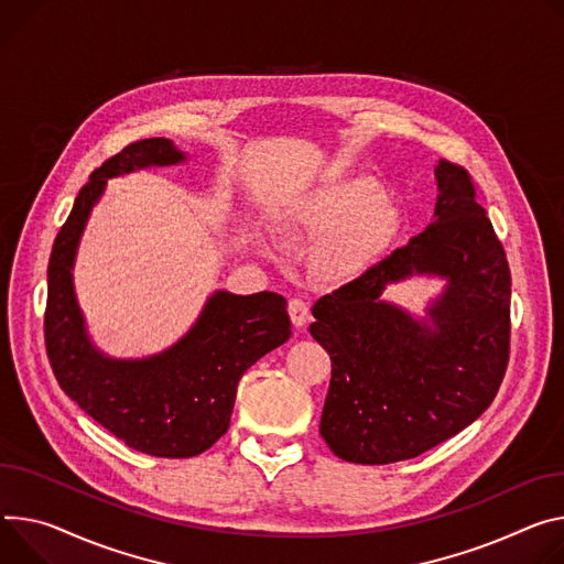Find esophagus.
I'll use <instances>...</instances> for the list:
<instances>
[{
    "mask_svg": "<svg viewBox=\"0 0 564 564\" xmlns=\"http://www.w3.org/2000/svg\"><path fill=\"white\" fill-rule=\"evenodd\" d=\"M288 313H290V319L296 328L305 326V322H308V315H311V308H308V301H303L299 296H292L288 301Z\"/></svg>",
    "mask_w": 564,
    "mask_h": 564,
    "instance_id": "1",
    "label": "esophagus"
}]
</instances>
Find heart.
I'll return each mask as SVG.
<instances>
[{
    "label": "heart",
    "mask_w": 564,
    "mask_h": 564,
    "mask_svg": "<svg viewBox=\"0 0 564 564\" xmlns=\"http://www.w3.org/2000/svg\"><path fill=\"white\" fill-rule=\"evenodd\" d=\"M292 223L322 234L315 268L324 279L344 281L369 270L389 249L400 227V209L373 177L355 175L326 182L299 199Z\"/></svg>",
    "instance_id": "b5f03b06"
}]
</instances>
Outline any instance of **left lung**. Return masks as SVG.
<instances>
[{"mask_svg": "<svg viewBox=\"0 0 564 564\" xmlns=\"http://www.w3.org/2000/svg\"><path fill=\"white\" fill-rule=\"evenodd\" d=\"M434 223L362 276L313 305L311 335L333 373L319 432L350 464L414 458L477 421L510 350V270L464 166L441 160ZM438 275L446 288L416 321L387 284Z\"/></svg>", "mask_w": 564, "mask_h": 564, "instance_id": "obj_1", "label": "left lung"}]
</instances>
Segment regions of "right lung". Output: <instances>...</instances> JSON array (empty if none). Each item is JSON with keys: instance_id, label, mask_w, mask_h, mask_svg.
<instances>
[{"instance_id": "1", "label": "right lung", "mask_w": 564, "mask_h": 564, "mask_svg": "<svg viewBox=\"0 0 564 564\" xmlns=\"http://www.w3.org/2000/svg\"><path fill=\"white\" fill-rule=\"evenodd\" d=\"M184 160L171 139L152 137L104 162L80 188L46 270L44 344L58 384L128 447L162 458H188L209 449L229 427L242 373L292 333L281 294L242 296L218 290L193 328L164 352L115 360L91 344L72 274L91 207L110 177Z\"/></svg>"}]
</instances>
